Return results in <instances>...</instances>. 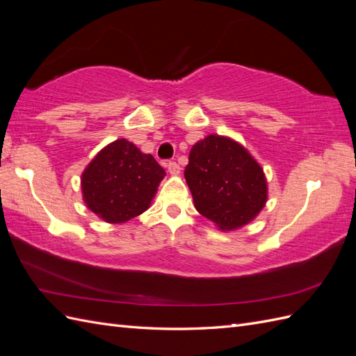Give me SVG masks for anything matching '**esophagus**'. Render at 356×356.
<instances>
[{
	"mask_svg": "<svg viewBox=\"0 0 356 356\" xmlns=\"http://www.w3.org/2000/svg\"><path fill=\"white\" fill-rule=\"evenodd\" d=\"M168 170H169L170 175H178L181 168H179V165L177 163V161H169V163H168Z\"/></svg>",
	"mask_w": 356,
	"mask_h": 356,
	"instance_id": "1",
	"label": "esophagus"
}]
</instances>
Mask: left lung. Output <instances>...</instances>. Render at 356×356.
<instances>
[{
    "instance_id": "1",
    "label": "left lung",
    "mask_w": 356,
    "mask_h": 356,
    "mask_svg": "<svg viewBox=\"0 0 356 356\" xmlns=\"http://www.w3.org/2000/svg\"><path fill=\"white\" fill-rule=\"evenodd\" d=\"M184 177L199 213L221 230L248 224L267 200L261 166L230 138L209 135L193 145Z\"/></svg>"
}]
</instances>
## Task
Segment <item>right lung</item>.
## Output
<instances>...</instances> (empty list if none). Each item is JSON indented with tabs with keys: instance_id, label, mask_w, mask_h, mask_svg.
I'll return each instance as SVG.
<instances>
[{
	"instance_id": "add662e5",
	"label": "right lung",
	"mask_w": 356,
	"mask_h": 356,
	"mask_svg": "<svg viewBox=\"0 0 356 356\" xmlns=\"http://www.w3.org/2000/svg\"><path fill=\"white\" fill-rule=\"evenodd\" d=\"M165 175L152 154L141 153L126 139H117L84 169L83 199L106 222H124L149 207Z\"/></svg>"
}]
</instances>
